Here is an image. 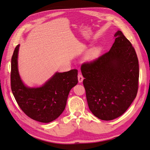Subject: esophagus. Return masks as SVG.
Returning a JSON list of instances; mask_svg holds the SVG:
<instances>
[{
  "instance_id": "esophagus-1",
  "label": "esophagus",
  "mask_w": 150,
  "mask_h": 150,
  "mask_svg": "<svg viewBox=\"0 0 150 150\" xmlns=\"http://www.w3.org/2000/svg\"><path fill=\"white\" fill-rule=\"evenodd\" d=\"M78 80H79V83H81V82L83 81V76H82V75H81L80 74L78 75Z\"/></svg>"
}]
</instances>
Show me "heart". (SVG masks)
Returning <instances> with one entry per match:
<instances>
[{
	"instance_id": "1",
	"label": "heart",
	"mask_w": 150,
	"mask_h": 150,
	"mask_svg": "<svg viewBox=\"0 0 150 150\" xmlns=\"http://www.w3.org/2000/svg\"><path fill=\"white\" fill-rule=\"evenodd\" d=\"M96 56V54H95V52H91L90 54H88V57L89 58V59H92V58H93V57H95Z\"/></svg>"
}]
</instances>
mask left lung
<instances>
[{
    "label": "left lung",
    "instance_id": "8db88e82",
    "mask_svg": "<svg viewBox=\"0 0 150 150\" xmlns=\"http://www.w3.org/2000/svg\"><path fill=\"white\" fill-rule=\"evenodd\" d=\"M111 49L81 66L89 109L98 118L112 120L122 115L138 88L139 64L135 50L118 30Z\"/></svg>",
    "mask_w": 150,
    "mask_h": 150
}]
</instances>
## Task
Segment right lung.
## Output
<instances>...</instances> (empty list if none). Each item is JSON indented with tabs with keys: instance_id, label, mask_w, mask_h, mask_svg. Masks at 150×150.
Wrapping results in <instances>:
<instances>
[{
	"instance_id": "right-lung-1",
	"label": "right lung",
	"mask_w": 150,
	"mask_h": 150,
	"mask_svg": "<svg viewBox=\"0 0 150 150\" xmlns=\"http://www.w3.org/2000/svg\"><path fill=\"white\" fill-rule=\"evenodd\" d=\"M11 60V82L12 93L19 107L28 117L42 123L57 119L65 108L70 90L78 83V70L56 73L40 87L30 88L22 81L18 70V52Z\"/></svg>"
}]
</instances>
